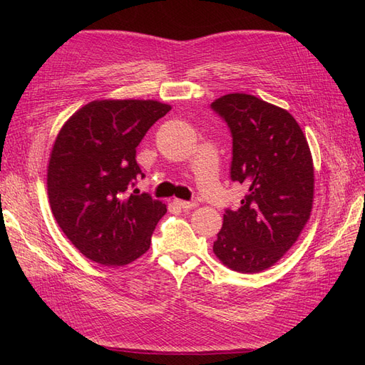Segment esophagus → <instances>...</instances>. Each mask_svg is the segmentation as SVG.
Returning <instances> with one entry per match:
<instances>
[{
	"label": "esophagus",
	"instance_id": "34e87169",
	"mask_svg": "<svg viewBox=\"0 0 365 365\" xmlns=\"http://www.w3.org/2000/svg\"><path fill=\"white\" fill-rule=\"evenodd\" d=\"M175 204L176 205H180L181 208H184V210H190V208H195V207H197V202H195V201H182V200H175Z\"/></svg>",
	"mask_w": 365,
	"mask_h": 365
}]
</instances>
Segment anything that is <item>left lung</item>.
Wrapping results in <instances>:
<instances>
[{"instance_id": "8db88e82", "label": "left lung", "mask_w": 365, "mask_h": 365, "mask_svg": "<svg viewBox=\"0 0 365 365\" xmlns=\"http://www.w3.org/2000/svg\"><path fill=\"white\" fill-rule=\"evenodd\" d=\"M212 109L233 137L231 180L248 189L236 212L225 210L213 251L230 269L260 272L283 257L311 216V149L286 109L256 96L227 94Z\"/></svg>"}]
</instances>
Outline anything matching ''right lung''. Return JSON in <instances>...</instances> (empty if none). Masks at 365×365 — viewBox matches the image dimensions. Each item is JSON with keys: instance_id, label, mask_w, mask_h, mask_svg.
<instances>
[{"instance_id": "add662e5", "label": "right lung", "mask_w": 365, "mask_h": 365, "mask_svg": "<svg viewBox=\"0 0 365 365\" xmlns=\"http://www.w3.org/2000/svg\"><path fill=\"white\" fill-rule=\"evenodd\" d=\"M170 111L157 101H94L76 111L54 140L47 190L54 219L85 257L106 267L134 262L168 208L149 193H129L137 146Z\"/></svg>"}]
</instances>
